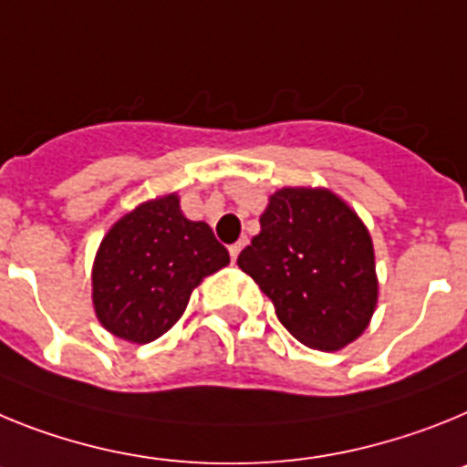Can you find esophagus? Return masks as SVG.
I'll return each mask as SVG.
<instances>
[{
	"label": "esophagus",
	"mask_w": 467,
	"mask_h": 467,
	"mask_svg": "<svg viewBox=\"0 0 467 467\" xmlns=\"http://www.w3.org/2000/svg\"><path fill=\"white\" fill-rule=\"evenodd\" d=\"M244 249V242H234V244H230V258H233V263L237 261L239 251Z\"/></svg>",
	"instance_id": "esophagus-1"
}]
</instances>
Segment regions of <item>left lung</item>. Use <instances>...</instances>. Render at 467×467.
Segmentation results:
<instances>
[{"label": "left lung", "instance_id": "left-lung-1", "mask_svg": "<svg viewBox=\"0 0 467 467\" xmlns=\"http://www.w3.org/2000/svg\"><path fill=\"white\" fill-rule=\"evenodd\" d=\"M237 265L273 301L284 329L315 350L346 348L374 315V244L355 211L329 190L275 192Z\"/></svg>", "mask_w": 467, "mask_h": 467}]
</instances>
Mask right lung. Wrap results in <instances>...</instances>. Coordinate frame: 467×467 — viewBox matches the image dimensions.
<instances>
[{
  "label": "right lung",
  "mask_w": 467,
  "mask_h": 467,
  "mask_svg": "<svg viewBox=\"0 0 467 467\" xmlns=\"http://www.w3.org/2000/svg\"><path fill=\"white\" fill-rule=\"evenodd\" d=\"M228 263L213 230L188 221L176 194H166L105 234L93 263V307L110 334L150 343L178 322L194 286Z\"/></svg>",
  "instance_id": "add662e5"
}]
</instances>
